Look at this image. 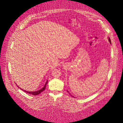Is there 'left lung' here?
Masks as SVG:
<instances>
[{
  "label": "left lung",
  "mask_w": 123,
  "mask_h": 123,
  "mask_svg": "<svg viewBox=\"0 0 123 123\" xmlns=\"http://www.w3.org/2000/svg\"><path fill=\"white\" fill-rule=\"evenodd\" d=\"M108 40H109V42H110V44H111V39H110V38L109 37L108 38ZM67 92H68L69 93V91H68V90H67ZM72 97H73L72 95H71Z\"/></svg>",
  "instance_id": "left-lung-1"
}]
</instances>
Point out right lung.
I'll return each mask as SVG.
<instances>
[{
  "mask_svg": "<svg viewBox=\"0 0 123 123\" xmlns=\"http://www.w3.org/2000/svg\"><path fill=\"white\" fill-rule=\"evenodd\" d=\"M48 83V81L47 80L46 81V83H45V84L44 85V87L42 88V89H41L40 90H38V91H35V92H32V91H31V92H30V91H25V90H23V89H22L21 88H20V87H19L18 86V88H20L21 90H22L23 91H24V92H25L26 93H28V94H32V95H39V94L40 93H41V92H42L45 89V88H46V84H47V83Z\"/></svg>",
  "mask_w": 123,
  "mask_h": 123,
  "instance_id": "obj_1",
  "label": "right lung"
}]
</instances>
